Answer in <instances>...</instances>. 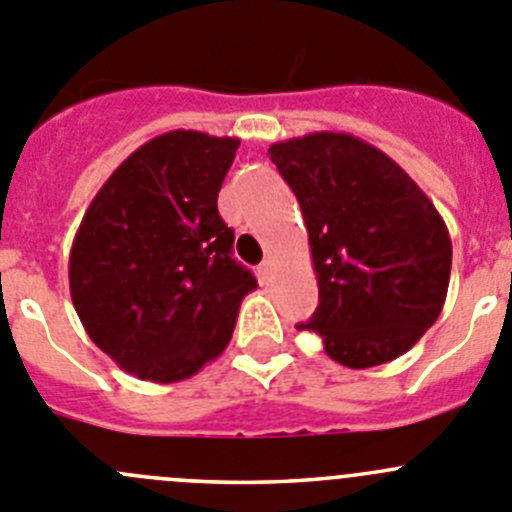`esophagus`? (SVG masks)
I'll return each instance as SVG.
<instances>
[{
  "instance_id": "1",
  "label": "esophagus",
  "mask_w": 512,
  "mask_h": 512,
  "mask_svg": "<svg viewBox=\"0 0 512 512\" xmlns=\"http://www.w3.org/2000/svg\"><path fill=\"white\" fill-rule=\"evenodd\" d=\"M271 271H274V261H271V259H266L264 264L259 266V274H261V279H269V276H271Z\"/></svg>"
}]
</instances>
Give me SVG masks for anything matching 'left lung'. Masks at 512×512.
<instances>
[{"label": "left lung", "mask_w": 512, "mask_h": 512, "mask_svg": "<svg viewBox=\"0 0 512 512\" xmlns=\"http://www.w3.org/2000/svg\"><path fill=\"white\" fill-rule=\"evenodd\" d=\"M301 206L319 306L299 332L349 369L410 352L445 306L452 241L415 180L347 133H309L269 148Z\"/></svg>", "instance_id": "obj_1"}]
</instances>
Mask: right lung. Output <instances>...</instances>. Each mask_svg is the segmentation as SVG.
Returning <instances> with one entry per match:
<instances>
[{
	"label": "right lung",
	"instance_id": "right-lung-1",
	"mask_svg": "<svg viewBox=\"0 0 512 512\" xmlns=\"http://www.w3.org/2000/svg\"><path fill=\"white\" fill-rule=\"evenodd\" d=\"M238 138L170 130L130 153L82 216L70 294L85 332L138 379H188L228 347L256 279L218 191Z\"/></svg>",
	"mask_w": 512,
	"mask_h": 512
}]
</instances>
